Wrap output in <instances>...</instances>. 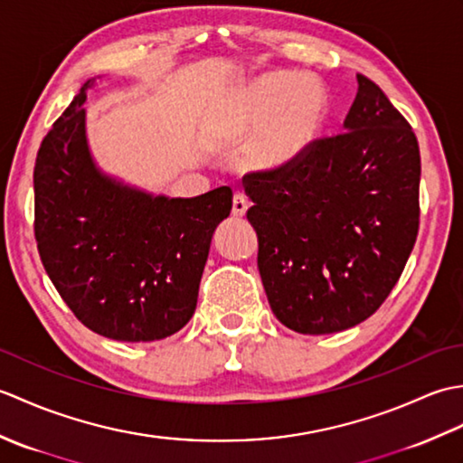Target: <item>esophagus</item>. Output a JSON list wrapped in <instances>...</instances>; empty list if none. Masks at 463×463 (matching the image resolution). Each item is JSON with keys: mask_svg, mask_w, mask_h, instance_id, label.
<instances>
[{"mask_svg": "<svg viewBox=\"0 0 463 463\" xmlns=\"http://www.w3.org/2000/svg\"><path fill=\"white\" fill-rule=\"evenodd\" d=\"M247 211H249L247 196L237 193V194L232 196V214L234 216H244V214H247Z\"/></svg>", "mask_w": 463, "mask_h": 463, "instance_id": "1", "label": "esophagus"}]
</instances>
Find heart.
<instances>
[{"mask_svg":"<svg viewBox=\"0 0 463 463\" xmlns=\"http://www.w3.org/2000/svg\"><path fill=\"white\" fill-rule=\"evenodd\" d=\"M326 119L324 87L307 75L269 73L239 87L229 107L234 143L259 171H280L310 151Z\"/></svg>","mask_w":463,"mask_h":463,"instance_id":"heart-1","label":"heart"}]
</instances>
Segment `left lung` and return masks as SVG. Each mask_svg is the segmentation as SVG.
<instances>
[{"instance_id": "left-lung-1", "label": "left lung", "mask_w": 463, "mask_h": 463, "mask_svg": "<svg viewBox=\"0 0 463 463\" xmlns=\"http://www.w3.org/2000/svg\"><path fill=\"white\" fill-rule=\"evenodd\" d=\"M356 80L344 133L314 141L287 169L242 176L264 292L274 317L300 334L370 318L418 237V139L376 83Z\"/></svg>"}]
</instances>
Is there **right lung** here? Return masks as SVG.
Wrapping results in <instances>:
<instances>
[{"label":"right lung","mask_w":463,"mask_h":463,"mask_svg":"<svg viewBox=\"0 0 463 463\" xmlns=\"http://www.w3.org/2000/svg\"><path fill=\"white\" fill-rule=\"evenodd\" d=\"M87 81L39 146L35 241L45 272L87 328L153 342L193 318L214 229L232 209L229 186L169 199L97 166L85 131Z\"/></svg>","instance_id":"add662e5"}]
</instances>
